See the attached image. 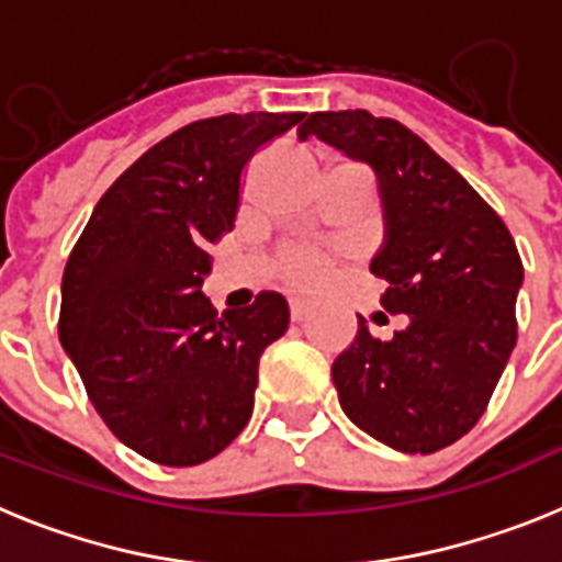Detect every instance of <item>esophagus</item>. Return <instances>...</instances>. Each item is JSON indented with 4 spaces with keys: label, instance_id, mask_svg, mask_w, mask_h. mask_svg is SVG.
<instances>
[{
    "label": "esophagus",
    "instance_id": "esophagus-1",
    "mask_svg": "<svg viewBox=\"0 0 562 562\" xmlns=\"http://www.w3.org/2000/svg\"><path fill=\"white\" fill-rule=\"evenodd\" d=\"M312 310H315V306H312L310 301H301V297H292V301H290V315H292V321H295V324L306 321V317L312 315Z\"/></svg>",
    "mask_w": 562,
    "mask_h": 562
}]
</instances>
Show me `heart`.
Returning a JSON list of instances; mask_svg holds the SVG:
<instances>
[{"label": "heart", "instance_id": "b5f03b06", "mask_svg": "<svg viewBox=\"0 0 562 562\" xmlns=\"http://www.w3.org/2000/svg\"><path fill=\"white\" fill-rule=\"evenodd\" d=\"M342 250L326 245H312V241H292L281 247L276 258L278 276L284 278L286 284L312 290V286L324 284L331 276L335 265L340 261Z\"/></svg>", "mask_w": 562, "mask_h": 562}]
</instances>
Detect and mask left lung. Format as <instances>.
Returning <instances> with one entry per match:
<instances>
[{
  "mask_svg": "<svg viewBox=\"0 0 562 562\" xmlns=\"http://www.w3.org/2000/svg\"><path fill=\"white\" fill-rule=\"evenodd\" d=\"M317 134L369 162L385 207V247L371 272L380 304L408 326L380 340L360 317L331 366L340 408L402 453H436L475 428L518 340L524 265L513 233L419 134L366 109L315 112Z\"/></svg>",
  "mask_w": 562,
  "mask_h": 562,
  "instance_id": "obj_1",
  "label": "left lung"
}]
</instances>
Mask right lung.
Returning <instances> with one entry per match:
<instances>
[{
	"label": "right lung",
	"mask_w": 562,
	"mask_h": 562,
	"mask_svg": "<svg viewBox=\"0 0 562 562\" xmlns=\"http://www.w3.org/2000/svg\"><path fill=\"white\" fill-rule=\"evenodd\" d=\"M301 121L250 112L177 128L109 186L69 252L58 337L106 428L143 459L202 464L250 422L258 360L290 306L258 292L220 315L202 278L252 154Z\"/></svg>",
	"instance_id": "obj_1"
}]
</instances>
